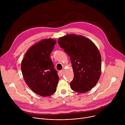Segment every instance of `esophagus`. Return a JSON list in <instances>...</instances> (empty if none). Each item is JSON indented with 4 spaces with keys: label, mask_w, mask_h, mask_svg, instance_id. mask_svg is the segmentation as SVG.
<instances>
[{
    "label": "esophagus",
    "mask_w": 125,
    "mask_h": 125,
    "mask_svg": "<svg viewBox=\"0 0 125 125\" xmlns=\"http://www.w3.org/2000/svg\"><path fill=\"white\" fill-rule=\"evenodd\" d=\"M59 73H60V74L61 76H62V75H63V70L60 71H59Z\"/></svg>",
    "instance_id": "34e87169"
}]
</instances>
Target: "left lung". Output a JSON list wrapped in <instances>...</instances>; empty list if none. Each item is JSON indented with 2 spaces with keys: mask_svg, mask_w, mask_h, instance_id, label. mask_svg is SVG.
Wrapping results in <instances>:
<instances>
[{
  "mask_svg": "<svg viewBox=\"0 0 125 125\" xmlns=\"http://www.w3.org/2000/svg\"><path fill=\"white\" fill-rule=\"evenodd\" d=\"M58 42L72 63L74 77L70 83L71 89L79 93L91 90L101 72V57L96 45L90 39L74 34L59 38Z\"/></svg>",
  "mask_w": 125,
  "mask_h": 125,
  "instance_id": "obj_1",
  "label": "left lung"
}]
</instances>
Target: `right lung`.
I'll use <instances>...</instances> for the list:
<instances>
[{
	"mask_svg": "<svg viewBox=\"0 0 125 125\" xmlns=\"http://www.w3.org/2000/svg\"><path fill=\"white\" fill-rule=\"evenodd\" d=\"M56 43L55 40L48 39L35 43L26 52L21 64L27 84L34 93L44 97L55 93L59 79L50 58Z\"/></svg>",
	"mask_w": 125,
	"mask_h": 125,
	"instance_id": "obj_1",
	"label": "right lung"
}]
</instances>
